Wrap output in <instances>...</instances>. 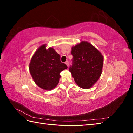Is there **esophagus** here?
I'll list each match as a JSON object with an SVG mask.
<instances>
[{"label":"esophagus","mask_w":133,"mask_h":133,"mask_svg":"<svg viewBox=\"0 0 133 133\" xmlns=\"http://www.w3.org/2000/svg\"><path fill=\"white\" fill-rule=\"evenodd\" d=\"M65 64H66V65L68 66H69V62H68V61H66L65 62Z\"/></svg>","instance_id":"34e87169"}]
</instances>
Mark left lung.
Segmentation results:
<instances>
[{
  "instance_id": "obj_1",
  "label": "left lung",
  "mask_w": 133,
  "mask_h": 133,
  "mask_svg": "<svg viewBox=\"0 0 133 133\" xmlns=\"http://www.w3.org/2000/svg\"><path fill=\"white\" fill-rule=\"evenodd\" d=\"M73 56L69 70L75 83L83 89H88L102 74L103 57L96 48L87 42H82L71 48Z\"/></svg>"
}]
</instances>
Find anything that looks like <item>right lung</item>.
<instances>
[{"mask_svg": "<svg viewBox=\"0 0 133 133\" xmlns=\"http://www.w3.org/2000/svg\"><path fill=\"white\" fill-rule=\"evenodd\" d=\"M29 68L38 86L45 90H51L58 85L60 72L68 66L61 62L60 55L53 48L46 49V45H43L33 55Z\"/></svg>", "mask_w": 133, "mask_h": 133, "instance_id": "obj_1", "label": "right lung"}]
</instances>
